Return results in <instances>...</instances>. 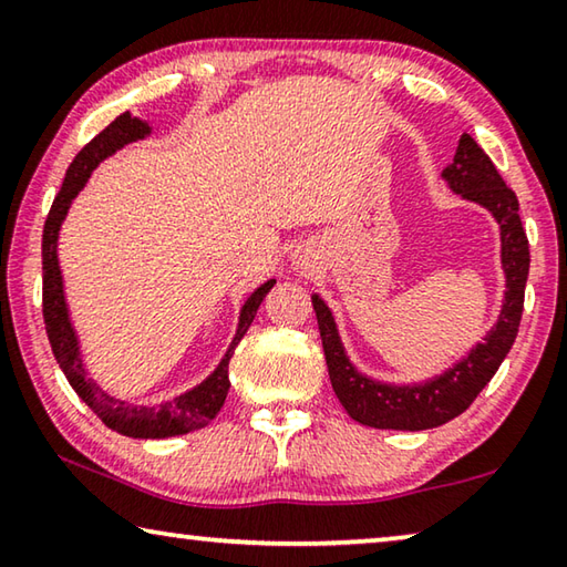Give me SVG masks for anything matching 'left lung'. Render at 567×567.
I'll list each match as a JSON object with an SVG mask.
<instances>
[{
	"label": "left lung",
	"instance_id": "8db88e82",
	"mask_svg": "<svg viewBox=\"0 0 567 567\" xmlns=\"http://www.w3.org/2000/svg\"><path fill=\"white\" fill-rule=\"evenodd\" d=\"M447 187L463 199H470L491 213L501 225V262L505 272V300L495 328L477 342L467 358L447 368L443 375L417 382V385H388L354 368L342 348L338 324L320 295H312L318 315L324 360H328L330 382L342 408L360 425L378 430H430L445 425L447 420L465 412L511 352L523 318L525 282L530 270L527 235L517 215L515 192L505 185L493 159L477 147V142L463 134L455 157L443 169Z\"/></svg>",
	"mask_w": 567,
	"mask_h": 567
}]
</instances>
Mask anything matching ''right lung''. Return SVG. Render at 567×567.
<instances>
[{"mask_svg": "<svg viewBox=\"0 0 567 567\" xmlns=\"http://www.w3.org/2000/svg\"><path fill=\"white\" fill-rule=\"evenodd\" d=\"M150 132L152 127L147 122L124 112L112 124H107L90 145H84L80 155L74 157L70 169H66L62 189L60 195L54 197L42 235V315L54 360L60 362L64 378L70 380L76 395L87 402L90 410L104 422V425L112 427L114 433L120 435L142 440L185 435L192 433V430L205 427L207 422L215 420L219 408L225 405L229 390V358H233L239 340L245 338L247 328L252 324L257 307H260L265 295L270 292L275 285V280H267L247 297L243 310H239L235 338L229 342L225 358L219 360L213 375L199 382L197 388L182 392L177 398L159 402V405H132L127 400L112 398L110 392H104L97 382L87 378V370H84L80 352V338H76L70 318V307H66L64 300V280L60 270V257H56V239H60V229L66 213H70L72 199L80 195V189L84 185H87L94 167H97L102 159L112 157L114 152L122 150L124 145H130V142L145 140Z\"/></svg>", "mask_w": 567, "mask_h": 567, "instance_id": "add662e5", "label": "right lung"}]
</instances>
